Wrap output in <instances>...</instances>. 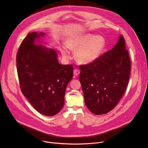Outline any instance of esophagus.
I'll use <instances>...</instances> for the list:
<instances>
[{"label":"esophagus","mask_w":148,"mask_h":148,"mask_svg":"<svg viewBox=\"0 0 148 148\" xmlns=\"http://www.w3.org/2000/svg\"><path fill=\"white\" fill-rule=\"evenodd\" d=\"M79 73H80V71L79 69H74V71H73L74 75L77 76L78 75H79Z\"/></svg>","instance_id":"1"}]
</instances>
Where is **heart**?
I'll list each match as a JSON object with an SVG mask.
<instances>
[{
    "mask_svg": "<svg viewBox=\"0 0 148 148\" xmlns=\"http://www.w3.org/2000/svg\"><path fill=\"white\" fill-rule=\"evenodd\" d=\"M106 40L103 36H95L91 34L71 38L65 43L69 49L76 50V60L80 63L84 64L92 63L99 59L106 48ZM62 53L65 59L70 58V53L65 47L62 48Z\"/></svg>",
    "mask_w": 148,
    "mask_h": 148,
    "instance_id": "1",
    "label": "heart"
}]
</instances>
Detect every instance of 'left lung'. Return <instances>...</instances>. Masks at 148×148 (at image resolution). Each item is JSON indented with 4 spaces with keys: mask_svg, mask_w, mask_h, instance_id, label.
I'll return each instance as SVG.
<instances>
[{
    "mask_svg": "<svg viewBox=\"0 0 148 148\" xmlns=\"http://www.w3.org/2000/svg\"><path fill=\"white\" fill-rule=\"evenodd\" d=\"M130 66L122 35L113 48L95 62L80 66L85 104L92 113L106 114L117 105L126 90Z\"/></svg>",
    "mask_w": 148,
    "mask_h": 148,
    "instance_id": "8db88e82",
    "label": "left lung"
}]
</instances>
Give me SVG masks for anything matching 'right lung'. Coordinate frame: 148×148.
Returning a JSON list of instances; mask_svg holds the SVG:
<instances>
[{"label": "right lung", "mask_w": 148, "mask_h": 148, "mask_svg": "<svg viewBox=\"0 0 148 148\" xmlns=\"http://www.w3.org/2000/svg\"><path fill=\"white\" fill-rule=\"evenodd\" d=\"M44 35L34 32L26 36L16 54V68L23 94L38 112L52 116L63 107L73 68L60 64L54 49L35 43Z\"/></svg>", "instance_id": "1"}]
</instances>
